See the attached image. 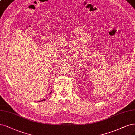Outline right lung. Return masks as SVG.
<instances>
[{
  "instance_id": "right-lung-1",
  "label": "right lung",
  "mask_w": 135,
  "mask_h": 135,
  "mask_svg": "<svg viewBox=\"0 0 135 135\" xmlns=\"http://www.w3.org/2000/svg\"><path fill=\"white\" fill-rule=\"evenodd\" d=\"M51 92H52V91H51V92H50V94H51ZM45 100H46V99H43V100H40V102H42V101H45Z\"/></svg>"
}]
</instances>
